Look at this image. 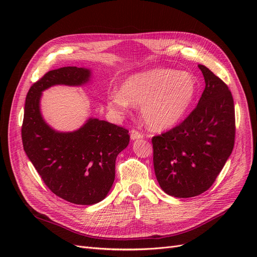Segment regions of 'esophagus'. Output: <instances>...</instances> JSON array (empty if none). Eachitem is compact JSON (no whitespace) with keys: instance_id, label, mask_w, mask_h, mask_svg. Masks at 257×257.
I'll list each match as a JSON object with an SVG mask.
<instances>
[{"instance_id":"obj_1","label":"esophagus","mask_w":257,"mask_h":257,"mask_svg":"<svg viewBox=\"0 0 257 257\" xmlns=\"http://www.w3.org/2000/svg\"><path fill=\"white\" fill-rule=\"evenodd\" d=\"M130 135H131V139H132V141H136V139H141V138L144 137L143 134L139 133V132L136 131V130H132Z\"/></svg>"}]
</instances>
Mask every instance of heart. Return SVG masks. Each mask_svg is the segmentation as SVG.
I'll return each instance as SVG.
<instances>
[{
    "instance_id": "b5f03b06",
    "label": "heart",
    "mask_w": 257,
    "mask_h": 257,
    "mask_svg": "<svg viewBox=\"0 0 257 257\" xmlns=\"http://www.w3.org/2000/svg\"><path fill=\"white\" fill-rule=\"evenodd\" d=\"M197 94V83L185 72L155 67L128 76L121 90L109 95L108 106L123 113L131 103L141 105L143 120L154 131L172 128L182 121Z\"/></svg>"
}]
</instances>
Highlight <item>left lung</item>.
<instances>
[{
	"instance_id": "1",
	"label": "left lung",
	"mask_w": 257,
	"mask_h": 257,
	"mask_svg": "<svg viewBox=\"0 0 257 257\" xmlns=\"http://www.w3.org/2000/svg\"><path fill=\"white\" fill-rule=\"evenodd\" d=\"M198 67L206 87L195 109L179 125L152 137L155 176L174 197L206 192L235 144V107L227 84L206 66Z\"/></svg>"
}]
</instances>
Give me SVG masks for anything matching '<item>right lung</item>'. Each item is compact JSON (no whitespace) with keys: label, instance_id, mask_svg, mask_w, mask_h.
<instances>
[{"label":"right lung","instance_id":"obj_1","mask_svg":"<svg viewBox=\"0 0 257 257\" xmlns=\"http://www.w3.org/2000/svg\"><path fill=\"white\" fill-rule=\"evenodd\" d=\"M90 76V69L76 66L46 73L28 92L21 127L23 149L44 183L76 205H93L107 196L114 181L115 159L130 143L128 131L90 118L79 130L57 132L43 119L40 99L52 85H81Z\"/></svg>","mask_w":257,"mask_h":257}]
</instances>
